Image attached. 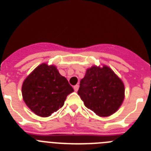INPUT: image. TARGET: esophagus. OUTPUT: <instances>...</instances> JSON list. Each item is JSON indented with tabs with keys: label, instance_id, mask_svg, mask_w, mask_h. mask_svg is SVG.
I'll return each mask as SVG.
<instances>
[{
	"label": "esophagus",
	"instance_id": "obj_1",
	"mask_svg": "<svg viewBox=\"0 0 151 151\" xmlns=\"http://www.w3.org/2000/svg\"><path fill=\"white\" fill-rule=\"evenodd\" d=\"M78 88H79V85H76L74 86V87H73V88H74V90L76 91H77L78 90Z\"/></svg>",
	"mask_w": 151,
	"mask_h": 151
}]
</instances>
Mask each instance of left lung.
Listing matches in <instances>:
<instances>
[{
	"instance_id": "obj_1",
	"label": "left lung",
	"mask_w": 151,
	"mask_h": 151,
	"mask_svg": "<svg viewBox=\"0 0 151 151\" xmlns=\"http://www.w3.org/2000/svg\"><path fill=\"white\" fill-rule=\"evenodd\" d=\"M124 93L120 78L105 66L87 69L78 91L85 106L100 116L115 113L123 101Z\"/></svg>"
}]
</instances>
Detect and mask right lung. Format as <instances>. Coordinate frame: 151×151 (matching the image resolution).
<instances>
[{
  "label": "right lung",
  "mask_w": 151,
  "mask_h": 151,
  "mask_svg": "<svg viewBox=\"0 0 151 151\" xmlns=\"http://www.w3.org/2000/svg\"><path fill=\"white\" fill-rule=\"evenodd\" d=\"M73 91L67 79L54 66H38L22 84L23 100L36 115L47 117L64 104L68 94Z\"/></svg>",
  "instance_id": "right-lung-1"
}]
</instances>
